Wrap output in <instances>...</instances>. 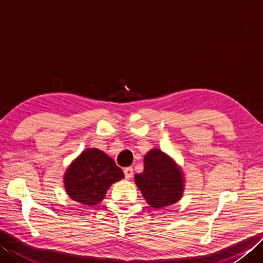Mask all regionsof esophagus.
Wrapping results in <instances>:
<instances>
[{"label":"esophagus","mask_w":263,"mask_h":263,"mask_svg":"<svg viewBox=\"0 0 263 263\" xmlns=\"http://www.w3.org/2000/svg\"><path fill=\"white\" fill-rule=\"evenodd\" d=\"M133 175V168L132 167H126V168H124V176L125 178H131Z\"/></svg>","instance_id":"esophagus-1"}]
</instances>
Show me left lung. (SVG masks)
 Segmentation results:
<instances>
[{"mask_svg":"<svg viewBox=\"0 0 263 263\" xmlns=\"http://www.w3.org/2000/svg\"><path fill=\"white\" fill-rule=\"evenodd\" d=\"M136 184L143 198L156 209L174 204L182 197L183 178L180 168L159 149L144 157V170L136 174Z\"/></svg>","mask_w":263,"mask_h":263,"instance_id":"obj_1","label":"left lung"}]
</instances>
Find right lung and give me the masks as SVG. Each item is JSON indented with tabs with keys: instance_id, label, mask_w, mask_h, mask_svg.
I'll return each mask as SVG.
<instances>
[{
	"instance_id": "1",
	"label": "right lung",
	"mask_w": 263,
	"mask_h": 263,
	"mask_svg": "<svg viewBox=\"0 0 263 263\" xmlns=\"http://www.w3.org/2000/svg\"><path fill=\"white\" fill-rule=\"evenodd\" d=\"M124 177L122 170L99 149H87L71 165L64 177L66 192L72 200L93 205L105 197L111 183Z\"/></svg>"
}]
</instances>
